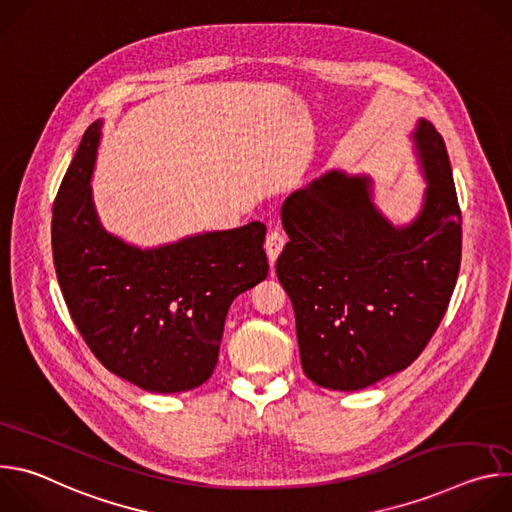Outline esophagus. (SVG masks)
<instances>
[{
  "mask_svg": "<svg viewBox=\"0 0 512 512\" xmlns=\"http://www.w3.org/2000/svg\"><path fill=\"white\" fill-rule=\"evenodd\" d=\"M283 245H285V235H283L281 231L275 229V231H271V233L267 235V239H265V251H267V257H269L271 263H275V259L279 257Z\"/></svg>",
  "mask_w": 512,
  "mask_h": 512,
  "instance_id": "1",
  "label": "esophagus"
}]
</instances>
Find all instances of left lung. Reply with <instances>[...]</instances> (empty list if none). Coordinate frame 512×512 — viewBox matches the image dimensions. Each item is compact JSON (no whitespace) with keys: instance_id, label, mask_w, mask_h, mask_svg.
<instances>
[{"instance_id":"1","label":"left lung","mask_w":512,"mask_h":512,"mask_svg":"<svg viewBox=\"0 0 512 512\" xmlns=\"http://www.w3.org/2000/svg\"><path fill=\"white\" fill-rule=\"evenodd\" d=\"M427 180L415 221L395 229L369 178L328 172L281 206L289 235L275 271L294 304L300 358L324 389L358 391L395 375L440 326L462 259V212L446 143L413 133Z\"/></svg>"}]
</instances>
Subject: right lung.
Segmentation results:
<instances>
[{
	"instance_id": "1",
	"label": "right lung",
	"mask_w": 512,
	"mask_h": 512,
	"mask_svg": "<svg viewBox=\"0 0 512 512\" xmlns=\"http://www.w3.org/2000/svg\"><path fill=\"white\" fill-rule=\"evenodd\" d=\"M95 121L68 166L52 210V257L70 318L103 367L152 393L210 379L233 300L267 277L265 225L214 231L158 249L109 235L91 176Z\"/></svg>"
}]
</instances>
